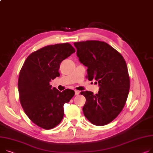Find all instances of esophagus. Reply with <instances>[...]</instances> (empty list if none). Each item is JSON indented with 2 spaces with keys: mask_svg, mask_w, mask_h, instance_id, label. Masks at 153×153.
Returning a JSON list of instances; mask_svg holds the SVG:
<instances>
[{
  "mask_svg": "<svg viewBox=\"0 0 153 153\" xmlns=\"http://www.w3.org/2000/svg\"><path fill=\"white\" fill-rule=\"evenodd\" d=\"M80 94V91L78 90H75V95H78Z\"/></svg>",
  "mask_w": 153,
  "mask_h": 153,
  "instance_id": "34e87169",
  "label": "esophagus"
}]
</instances>
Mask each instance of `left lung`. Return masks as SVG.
Masks as SVG:
<instances>
[{
    "label": "left lung",
    "instance_id": "1",
    "mask_svg": "<svg viewBox=\"0 0 153 153\" xmlns=\"http://www.w3.org/2000/svg\"><path fill=\"white\" fill-rule=\"evenodd\" d=\"M79 62L87 67V78L96 80L98 94L81 92L86 101L85 117L95 126L113 121L123 110L128 95L130 79L126 61L116 50L106 42L87 40L74 42Z\"/></svg>",
    "mask_w": 153,
    "mask_h": 153
}]
</instances>
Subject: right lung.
<instances>
[{
  "label": "right lung",
  "instance_id": "obj_1",
  "mask_svg": "<svg viewBox=\"0 0 153 153\" xmlns=\"http://www.w3.org/2000/svg\"><path fill=\"white\" fill-rule=\"evenodd\" d=\"M75 52L68 43L46 46L29 55L20 71L18 86L21 105L32 122L44 129L60 123L64 104L74 95V90L61 92L50 82L59 76L62 61Z\"/></svg>",
  "mask_w": 153,
  "mask_h": 153
}]
</instances>
